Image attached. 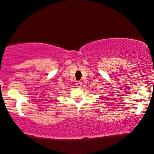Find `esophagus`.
<instances>
[{
  "label": "esophagus",
  "instance_id": "obj_1",
  "mask_svg": "<svg viewBox=\"0 0 154 154\" xmlns=\"http://www.w3.org/2000/svg\"><path fill=\"white\" fill-rule=\"evenodd\" d=\"M76 86H77V88H81L82 86V82L77 81L76 82Z\"/></svg>",
  "mask_w": 154,
  "mask_h": 154
}]
</instances>
